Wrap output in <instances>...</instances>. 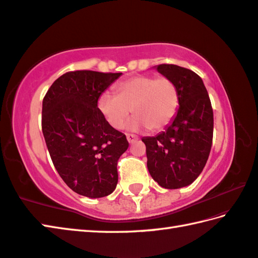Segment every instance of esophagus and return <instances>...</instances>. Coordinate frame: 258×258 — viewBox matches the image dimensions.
Here are the masks:
<instances>
[{
	"instance_id": "34e87169",
	"label": "esophagus",
	"mask_w": 258,
	"mask_h": 258,
	"mask_svg": "<svg viewBox=\"0 0 258 258\" xmlns=\"http://www.w3.org/2000/svg\"><path fill=\"white\" fill-rule=\"evenodd\" d=\"M126 138H127V141H128L130 143H134V142H137L138 140H139V138L137 137V135L131 134V133H127V134H126Z\"/></svg>"
}]
</instances>
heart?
I'll list each match as a JSON object with an SVG mask.
<instances>
[{
    "label": "heart",
    "mask_w": 258,
    "mask_h": 258,
    "mask_svg": "<svg viewBox=\"0 0 258 258\" xmlns=\"http://www.w3.org/2000/svg\"><path fill=\"white\" fill-rule=\"evenodd\" d=\"M116 97L104 93L98 109L111 127L121 130L131 111L135 115L130 128L147 127L151 132L165 128L179 108V92L170 78L150 74L132 77L115 86Z\"/></svg>",
    "instance_id": "1"
}]
</instances>
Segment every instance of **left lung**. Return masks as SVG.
<instances>
[{
    "label": "left lung",
    "instance_id": "8db88e82",
    "mask_svg": "<svg viewBox=\"0 0 258 258\" xmlns=\"http://www.w3.org/2000/svg\"><path fill=\"white\" fill-rule=\"evenodd\" d=\"M179 92V108L172 123L156 137L143 138L150 175L163 188L193 182L202 172L212 147L213 109L200 76L174 64H159Z\"/></svg>",
    "mask_w": 258,
    "mask_h": 258
}]
</instances>
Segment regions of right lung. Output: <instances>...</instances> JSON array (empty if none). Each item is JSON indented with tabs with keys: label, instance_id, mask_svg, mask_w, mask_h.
Returning a JSON list of instances; mask_svg holds the SVG:
<instances>
[{
	"label": "right lung",
	"instance_id": "1",
	"mask_svg": "<svg viewBox=\"0 0 258 258\" xmlns=\"http://www.w3.org/2000/svg\"><path fill=\"white\" fill-rule=\"evenodd\" d=\"M120 74L67 72L43 100L41 128L51 161L65 184L87 198L113 193L117 162L128 148L125 134L111 127L98 109L100 95Z\"/></svg>",
	"mask_w": 258,
	"mask_h": 258
}]
</instances>
